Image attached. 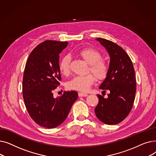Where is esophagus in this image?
I'll return each mask as SVG.
<instances>
[{"label":"esophagus","instance_id":"esophagus-1","mask_svg":"<svg viewBox=\"0 0 156 156\" xmlns=\"http://www.w3.org/2000/svg\"><path fill=\"white\" fill-rule=\"evenodd\" d=\"M78 95H79V97H87L88 95V94H85V93H82V92H79Z\"/></svg>","mask_w":156,"mask_h":156}]
</instances>
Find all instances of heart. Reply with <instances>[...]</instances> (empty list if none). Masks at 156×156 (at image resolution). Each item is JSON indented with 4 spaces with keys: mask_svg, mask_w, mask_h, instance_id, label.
I'll return each instance as SVG.
<instances>
[{
    "mask_svg": "<svg viewBox=\"0 0 156 156\" xmlns=\"http://www.w3.org/2000/svg\"><path fill=\"white\" fill-rule=\"evenodd\" d=\"M79 55L89 65L90 69L94 73L96 78L102 80L108 76L109 66L105 61L101 59V54L95 49L86 48L78 52ZM71 57L69 55H64L59 62V69L64 75H67L70 71ZM95 76L92 74L85 76H76L73 77L68 83L67 87L70 90L80 92H87L94 83Z\"/></svg>",
    "mask_w": 156,
    "mask_h": 156,
    "instance_id": "b5f03b06",
    "label": "heart"
}]
</instances>
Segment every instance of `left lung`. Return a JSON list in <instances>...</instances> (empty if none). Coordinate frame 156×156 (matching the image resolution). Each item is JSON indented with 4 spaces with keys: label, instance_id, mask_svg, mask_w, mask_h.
Returning <instances> with one entry per match:
<instances>
[{
    "label": "left lung",
    "instance_id": "1",
    "mask_svg": "<svg viewBox=\"0 0 156 156\" xmlns=\"http://www.w3.org/2000/svg\"><path fill=\"white\" fill-rule=\"evenodd\" d=\"M108 51L110 62L108 76L99 88L108 90L110 93L104 98L97 95L99 103L95 108L97 118L106 125H116L123 121L133 107L136 80L133 63L127 53L111 41L97 38Z\"/></svg>",
    "mask_w": 156,
    "mask_h": 156
}]
</instances>
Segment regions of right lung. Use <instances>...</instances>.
Here are the masks:
<instances>
[{"instance_id":"add662e5","label":"right lung","mask_w":156,"mask_h":156,"mask_svg":"<svg viewBox=\"0 0 156 156\" xmlns=\"http://www.w3.org/2000/svg\"><path fill=\"white\" fill-rule=\"evenodd\" d=\"M68 44L67 42L44 41L32 51L24 68V104L33 120L44 128H54L60 125L78 97L76 91L64 92L56 98L53 95L61 80L59 54Z\"/></svg>"}]
</instances>
